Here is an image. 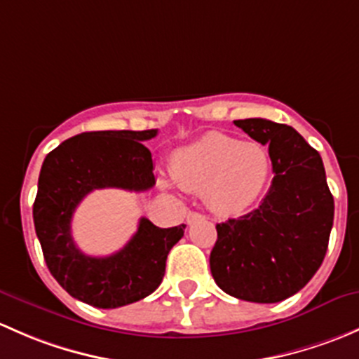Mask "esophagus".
Segmentation results:
<instances>
[{"label":"esophagus","mask_w":359,"mask_h":359,"mask_svg":"<svg viewBox=\"0 0 359 359\" xmlns=\"http://www.w3.org/2000/svg\"><path fill=\"white\" fill-rule=\"evenodd\" d=\"M202 214L201 212H195V210H190V212L187 214V223L188 224H191V223H195V221H198V219H202Z\"/></svg>","instance_id":"obj_1"}]
</instances>
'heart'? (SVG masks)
<instances>
[{
	"label": "heart",
	"instance_id": "b5f03b06",
	"mask_svg": "<svg viewBox=\"0 0 359 359\" xmlns=\"http://www.w3.org/2000/svg\"><path fill=\"white\" fill-rule=\"evenodd\" d=\"M171 175L184 190L204 191L216 210L238 212L262 194L271 161L259 143L207 133L175 154Z\"/></svg>",
	"mask_w": 359,
	"mask_h": 359
}]
</instances>
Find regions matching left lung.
Here are the masks:
<instances>
[{"label":"left lung","instance_id":"8db88e82","mask_svg":"<svg viewBox=\"0 0 359 359\" xmlns=\"http://www.w3.org/2000/svg\"><path fill=\"white\" fill-rule=\"evenodd\" d=\"M271 158V187L261 205L216 224L209 264L221 290L249 302H280L297 294L325 259L334 197L323 161L287 124L235 121Z\"/></svg>","mask_w":359,"mask_h":359}]
</instances>
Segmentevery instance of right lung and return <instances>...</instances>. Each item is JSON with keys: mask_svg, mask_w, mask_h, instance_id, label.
Returning a JSON list of instances; mask_svg holds the SVG:
<instances>
[{"mask_svg": "<svg viewBox=\"0 0 359 359\" xmlns=\"http://www.w3.org/2000/svg\"><path fill=\"white\" fill-rule=\"evenodd\" d=\"M155 135L157 129L83 133L60 143L43 162L32 217L44 261L62 289L95 308H121L152 294L162 282L169 250L187 228H158L142 217L131 240L107 257L86 256L74 243V210L88 194L154 187L152 154L142 142Z\"/></svg>", "mask_w": 359, "mask_h": 359, "instance_id": "add662e5", "label": "right lung"}]
</instances>
